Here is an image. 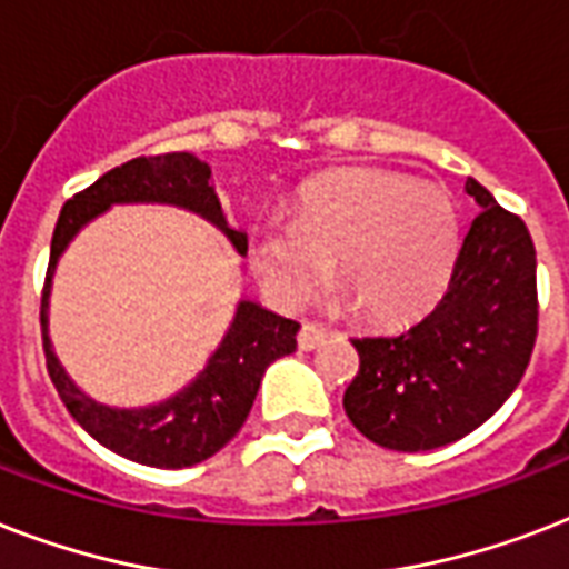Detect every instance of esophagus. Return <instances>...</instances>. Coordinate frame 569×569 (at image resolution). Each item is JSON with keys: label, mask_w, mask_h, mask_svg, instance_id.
Listing matches in <instances>:
<instances>
[{"label": "esophagus", "mask_w": 569, "mask_h": 569, "mask_svg": "<svg viewBox=\"0 0 569 569\" xmlns=\"http://www.w3.org/2000/svg\"><path fill=\"white\" fill-rule=\"evenodd\" d=\"M328 339V333H325V328H319V325H301V330H298V348L301 351H312V348H319L321 342Z\"/></svg>", "instance_id": "obj_1"}]
</instances>
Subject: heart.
Segmentation results:
<instances>
[{
    "label": "heart",
    "instance_id": "b5f03b06",
    "mask_svg": "<svg viewBox=\"0 0 569 569\" xmlns=\"http://www.w3.org/2000/svg\"><path fill=\"white\" fill-rule=\"evenodd\" d=\"M458 257V212L437 186L405 173L351 168L312 182L292 223H268L253 244L262 283L298 303L328 277L366 321L422 316L449 283Z\"/></svg>",
    "mask_w": 569,
    "mask_h": 569
}]
</instances>
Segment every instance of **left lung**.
Here are the masks:
<instances>
[{"label": "left lung", "instance_id": "obj_1", "mask_svg": "<svg viewBox=\"0 0 569 569\" xmlns=\"http://www.w3.org/2000/svg\"><path fill=\"white\" fill-rule=\"evenodd\" d=\"M481 212L437 307L398 337L351 339L360 372L348 419L375 446L428 451L485 425L508 401L538 339V257L520 214L467 180Z\"/></svg>", "mask_w": 569, "mask_h": 569}]
</instances>
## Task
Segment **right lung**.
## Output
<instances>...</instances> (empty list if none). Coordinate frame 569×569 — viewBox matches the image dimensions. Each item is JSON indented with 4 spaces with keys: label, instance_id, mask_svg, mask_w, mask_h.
Returning <instances> with one entry per match:
<instances>
[{
    "label": "right lung",
    "instance_id": "add662e5",
    "mask_svg": "<svg viewBox=\"0 0 569 569\" xmlns=\"http://www.w3.org/2000/svg\"><path fill=\"white\" fill-rule=\"evenodd\" d=\"M209 164L191 153L141 156L132 162L111 168L84 191L73 194L58 214L43 298H40V330H43V355H47L49 378L76 422L120 458L136 460L144 467L182 469L212 458L239 433L248 419L259 380L277 357L295 351L298 321L283 319L253 301H239L230 330L223 333L221 346L209 357V363L189 387L180 389L162 405L118 410V407L97 405L84 396L52 355L47 333V295L58 257L64 253L76 232L84 223L102 214L114 203H171L189 212L203 214L241 257L248 253V236L227 227L218 194L209 186Z\"/></svg>",
    "mask_w": 569,
    "mask_h": 569
}]
</instances>
